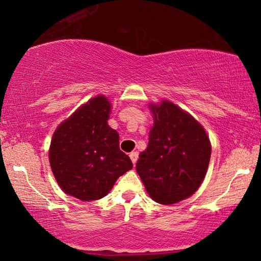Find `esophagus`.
<instances>
[{"mask_svg":"<svg viewBox=\"0 0 261 261\" xmlns=\"http://www.w3.org/2000/svg\"><path fill=\"white\" fill-rule=\"evenodd\" d=\"M129 156H130V160H132V163L133 164H135L137 163V160H138V158H139V152H137V151H133L129 154Z\"/></svg>","mask_w":261,"mask_h":261,"instance_id":"1","label":"esophagus"}]
</instances>
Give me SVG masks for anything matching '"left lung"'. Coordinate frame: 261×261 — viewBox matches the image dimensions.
I'll list each match as a JSON object with an SVG mask.
<instances>
[{
  "label": "left lung",
  "instance_id": "obj_1",
  "mask_svg": "<svg viewBox=\"0 0 261 261\" xmlns=\"http://www.w3.org/2000/svg\"><path fill=\"white\" fill-rule=\"evenodd\" d=\"M153 126L137 172L153 201L174 204L195 194L208 171L212 144L204 127L169 99L149 103Z\"/></svg>",
  "mask_w": 261,
  "mask_h": 261
}]
</instances>
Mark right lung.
<instances>
[{
  "label": "right lung",
  "mask_w": 261,
  "mask_h": 261,
  "mask_svg": "<svg viewBox=\"0 0 261 261\" xmlns=\"http://www.w3.org/2000/svg\"><path fill=\"white\" fill-rule=\"evenodd\" d=\"M112 103L97 95L74 110L53 133L49 165L60 189L81 201H95L132 170L120 149L119 133L108 124Z\"/></svg>",
  "instance_id": "1"
}]
</instances>
